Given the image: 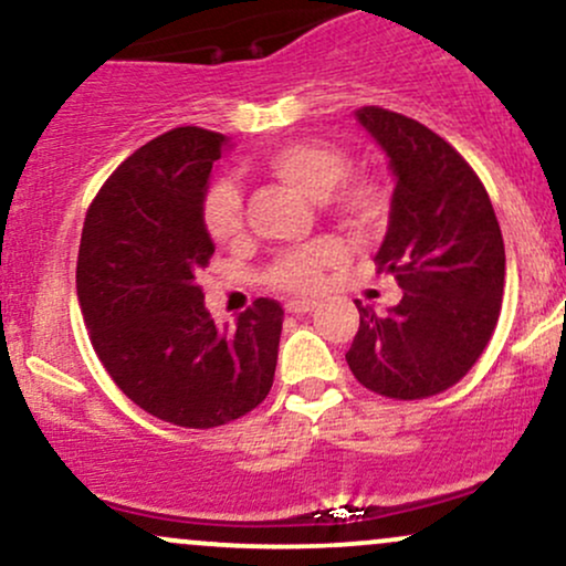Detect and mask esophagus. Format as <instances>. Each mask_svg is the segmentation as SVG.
Masks as SVG:
<instances>
[{
    "instance_id": "obj_1",
    "label": "esophagus",
    "mask_w": 566,
    "mask_h": 566,
    "mask_svg": "<svg viewBox=\"0 0 566 566\" xmlns=\"http://www.w3.org/2000/svg\"><path fill=\"white\" fill-rule=\"evenodd\" d=\"M287 314H308V311L316 308V301H308V297H292V301L284 303Z\"/></svg>"
}]
</instances>
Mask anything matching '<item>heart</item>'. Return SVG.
Masks as SVG:
<instances>
[{
    "instance_id": "heart-1",
    "label": "heart",
    "mask_w": 566,
    "mask_h": 566,
    "mask_svg": "<svg viewBox=\"0 0 566 566\" xmlns=\"http://www.w3.org/2000/svg\"><path fill=\"white\" fill-rule=\"evenodd\" d=\"M265 172L303 197L319 201L354 229H369L382 216L380 191L365 178H348L350 161L340 148L322 140H295L279 146L263 159ZM205 226L218 247H239L244 242V205L239 188L231 180H220L207 191ZM340 258V247L333 239H316L297 250L284 252L271 265L269 279L279 290L305 292L319 284L322 271Z\"/></svg>"
}]
</instances>
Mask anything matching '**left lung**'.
Masks as SVG:
<instances>
[{
	"mask_svg": "<svg viewBox=\"0 0 566 566\" xmlns=\"http://www.w3.org/2000/svg\"><path fill=\"white\" fill-rule=\"evenodd\" d=\"M356 122L388 157L396 186L375 263L405 290L378 316L359 308L346 361L369 391L426 399L476 365L500 316L505 247L469 161L409 116L365 106Z\"/></svg>",
	"mask_w": 566,
	"mask_h": 566,
	"instance_id": "1",
	"label": "left lung"
}]
</instances>
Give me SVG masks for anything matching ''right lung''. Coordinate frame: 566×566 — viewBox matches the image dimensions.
<instances>
[{"label":"right lung","mask_w":566,"mask_h":566,"mask_svg":"<svg viewBox=\"0 0 566 566\" xmlns=\"http://www.w3.org/2000/svg\"><path fill=\"white\" fill-rule=\"evenodd\" d=\"M231 143L175 127L116 167L84 218L76 297L97 359L165 423L216 428L255 409L276 373L284 311L258 297L218 327L199 274L216 244L205 226L212 165Z\"/></svg>","instance_id":"right-lung-1"}]
</instances>
